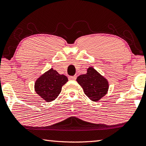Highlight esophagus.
I'll list each match as a JSON object with an SVG mask.
<instances>
[{"mask_svg": "<svg viewBox=\"0 0 146 146\" xmlns=\"http://www.w3.org/2000/svg\"><path fill=\"white\" fill-rule=\"evenodd\" d=\"M76 78V76H69V79L70 80H75Z\"/></svg>", "mask_w": 146, "mask_h": 146, "instance_id": "esophagus-1", "label": "esophagus"}]
</instances>
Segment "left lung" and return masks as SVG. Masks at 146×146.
Returning <instances> with one entry per match:
<instances>
[{
    "label": "left lung",
    "mask_w": 146,
    "mask_h": 146,
    "mask_svg": "<svg viewBox=\"0 0 146 146\" xmlns=\"http://www.w3.org/2000/svg\"><path fill=\"white\" fill-rule=\"evenodd\" d=\"M76 81L84 89L85 94L96 102L105 96L109 87L107 79L92 67L87 69L86 74L78 76Z\"/></svg>",
    "instance_id": "8db88e82"
}]
</instances>
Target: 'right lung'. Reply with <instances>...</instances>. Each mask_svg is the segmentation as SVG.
Returning <instances> with one entry per match:
<instances>
[{"instance_id": "obj_1", "label": "right lung", "mask_w": 146, "mask_h": 146, "mask_svg": "<svg viewBox=\"0 0 146 146\" xmlns=\"http://www.w3.org/2000/svg\"><path fill=\"white\" fill-rule=\"evenodd\" d=\"M68 81L67 76L60 75L51 68L37 79L34 89L37 94L47 102L57 98L62 90V87Z\"/></svg>"}]
</instances>
